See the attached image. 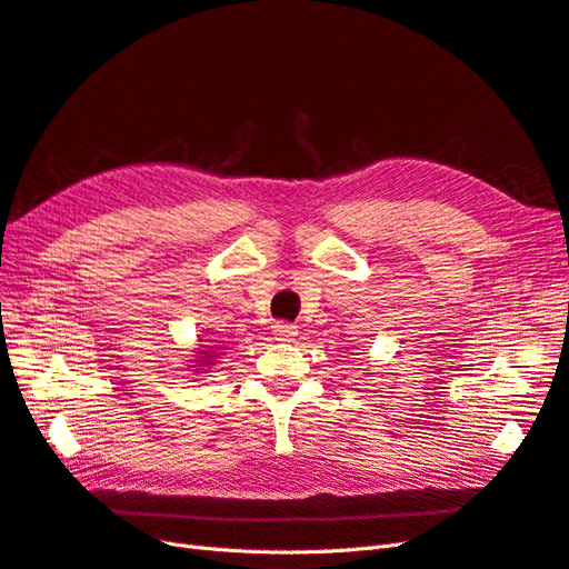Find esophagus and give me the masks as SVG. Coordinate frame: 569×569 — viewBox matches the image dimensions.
I'll return each instance as SVG.
<instances>
[{
	"label": "esophagus",
	"instance_id": "34e87169",
	"mask_svg": "<svg viewBox=\"0 0 569 569\" xmlns=\"http://www.w3.org/2000/svg\"><path fill=\"white\" fill-rule=\"evenodd\" d=\"M297 335H299L297 325H287V322L274 325V339L278 341H295Z\"/></svg>",
	"mask_w": 569,
	"mask_h": 569
}]
</instances>
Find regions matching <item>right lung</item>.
Segmentation results:
<instances>
[{
    "label": "right lung",
    "mask_w": 569,
    "mask_h": 569,
    "mask_svg": "<svg viewBox=\"0 0 569 569\" xmlns=\"http://www.w3.org/2000/svg\"><path fill=\"white\" fill-rule=\"evenodd\" d=\"M201 353H206V351H201ZM203 358H209V356H203ZM203 366H211V363H203Z\"/></svg>",
    "instance_id": "add662e5"
}]
</instances>
